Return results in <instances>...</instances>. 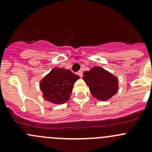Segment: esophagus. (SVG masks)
I'll return each instance as SVG.
<instances>
[{
  "instance_id": "1",
  "label": "esophagus",
  "mask_w": 152,
  "mask_h": 152,
  "mask_svg": "<svg viewBox=\"0 0 152 152\" xmlns=\"http://www.w3.org/2000/svg\"><path fill=\"white\" fill-rule=\"evenodd\" d=\"M77 74L79 75V76H80V77H82V76H83V73H82V70H79V71H78L77 72Z\"/></svg>"
}]
</instances>
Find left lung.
I'll return each instance as SVG.
<instances>
[{"label": "left lung", "instance_id": "left-lung-1", "mask_svg": "<svg viewBox=\"0 0 152 152\" xmlns=\"http://www.w3.org/2000/svg\"><path fill=\"white\" fill-rule=\"evenodd\" d=\"M83 80L89 87L95 99L107 101L111 99L118 90V79L102 67L96 66L84 72Z\"/></svg>", "mask_w": 152, "mask_h": 152}]
</instances>
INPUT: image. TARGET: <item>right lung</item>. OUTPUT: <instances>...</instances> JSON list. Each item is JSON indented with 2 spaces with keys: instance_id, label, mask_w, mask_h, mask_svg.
<instances>
[{
  "instance_id": "1",
  "label": "right lung",
  "mask_w": 152,
  "mask_h": 152,
  "mask_svg": "<svg viewBox=\"0 0 152 152\" xmlns=\"http://www.w3.org/2000/svg\"><path fill=\"white\" fill-rule=\"evenodd\" d=\"M79 78L71 70L53 67L39 82L42 96L45 100L55 104L65 103L70 99L73 85Z\"/></svg>"
}]
</instances>
